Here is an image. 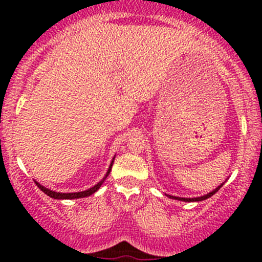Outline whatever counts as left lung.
Listing matches in <instances>:
<instances>
[{
    "mask_svg": "<svg viewBox=\"0 0 262 262\" xmlns=\"http://www.w3.org/2000/svg\"><path fill=\"white\" fill-rule=\"evenodd\" d=\"M223 184H224V182H223ZM223 184H221L218 187H215V189H214L213 191H210V192H208V194L203 195V196H198V198H179V196H173V195H168V194H166V195H167V196L170 198V199L181 200V202H186V203H189V202H203V200L208 199V198H210V196H212V195L215 194V192L218 191V190L221 189L222 186H223Z\"/></svg>",
    "mask_w": 262,
    "mask_h": 262,
    "instance_id": "8db88e82",
    "label": "left lung"
}]
</instances>
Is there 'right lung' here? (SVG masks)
Returning a JSON list of instances; mask_svg holds the SVG:
<instances>
[{
	"label": "right lung",
	"instance_id": "right-lung-1",
	"mask_svg": "<svg viewBox=\"0 0 262 262\" xmlns=\"http://www.w3.org/2000/svg\"><path fill=\"white\" fill-rule=\"evenodd\" d=\"M114 160H115V156H114V157H113L112 162H110L109 168H107L106 173H105L104 178L101 179V181H99L96 185H95V186L90 187V189L83 190V191H77V192H58V191H53V190H50V189H47V187H44L43 185H40V184H39V182H36V181H35V184L38 185V187L41 190V191L46 192V194L48 195V196L53 198V199H58V200H62V199H80V198L90 196V195H92V194H94V192H96L97 190L100 189V186H101V185L104 184V181L106 180V178H107V176H109L110 171H112V167H113V163H114Z\"/></svg>",
	"mask_w": 262,
	"mask_h": 262
}]
</instances>
